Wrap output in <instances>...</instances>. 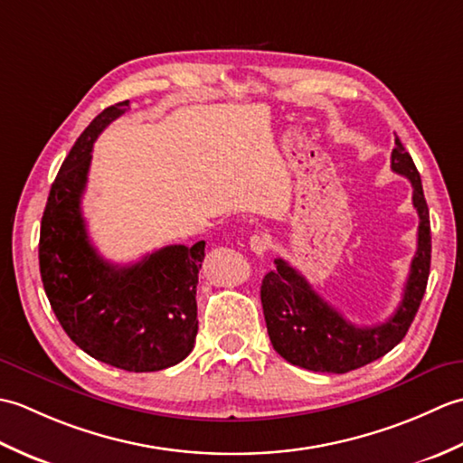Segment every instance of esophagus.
I'll return each mask as SVG.
<instances>
[{"label": "esophagus", "mask_w": 463, "mask_h": 463, "mask_svg": "<svg viewBox=\"0 0 463 463\" xmlns=\"http://www.w3.org/2000/svg\"><path fill=\"white\" fill-rule=\"evenodd\" d=\"M270 249V239L264 237V234H252L250 237V250L257 254H264L269 252Z\"/></svg>", "instance_id": "esophagus-1"}]
</instances>
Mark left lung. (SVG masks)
Returning a JSON list of instances; mask_svg holds the SVG:
<instances>
[{
	"instance_id": "left-lung-1",
	"label": "left lung",
	"mask_w": 463,
	"mask_h": 463,
	"mask_svg": "<svg viewBox=\"0 0 463 463\" xmlns=\"http://www.w3.org/2000/svg\"><path fill=\"white\" fill-rule=\"evenodd\" d=\"M392 171L408 176L414 189L411 203L420 216L418 250L410 264L404 297L386 322L360 328L322 300L297 269L277 259V269L262 279L260 300L274 350L294 366L328 373L362 368L400 344L414 322L430 277V211L420 173L398 137L392 151Z\"/></svg>"
}]
</instances>
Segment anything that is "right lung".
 Returning <instances> with one entry per match:
<instances>
[{
  "label": "right lung",
  "mask_w": 463,
  "mask_h": 463,
  "mask_svg": "<svg viewBox=\"0 0 463 463\" xmlns=\"http://www.w3.org/2000/svg\"><path fill=\"white\" fill-rule=\"evenodd\" d=\"M129 101L107 107L59 169L39 232V270L67 336L91 358L127 372H156L189 356L204 241L171 244L129 267L97 254L81 214L93 143Z\"/></svg>",
  "instance_id": "add662e5"
}]
</instances>
